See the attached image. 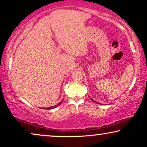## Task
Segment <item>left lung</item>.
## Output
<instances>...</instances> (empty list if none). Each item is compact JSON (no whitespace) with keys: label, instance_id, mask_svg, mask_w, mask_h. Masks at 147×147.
I'll use <instances>...</instances> for the list:
<instances>
[{"label":"left lung","instance_id":"8db88e82","mask_svg":"<svg viewBox=\"0 0 147 147\" xmlns=\"http://www.w3.org/2000/svg\"><path fill=\"white\" fill-rule=\"evenodd\" d=\"M90 100H91L92 102H94V103H96V104H99V103H98V102H96V101H94V100L93 99H92V98H90Z\"/></svg>","mask_w":147,"mask_h":147}]
</instances>
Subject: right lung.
<instances>
[{
	"label": "right lung",
	"mask_w": 147,
	"mask_h": 147,
	"mask_svg": "<svg viewBox=\"0 0 147 147\" xmlns=\"http://www.w3.org/2000/svg\"><path fill=\"white\" fill-rule=\"evenodd\" d=\"M62 102H63V101H61V102H59V104H57V105L53 106H51V107H49V108H46V109H47V110H51V109H53V108H56V107H57V106H59V105H61V104L62 103ZM43 109H45V108H43Z\"/></svg>",
	"instance_id": "right-lung-1"
}]
</instances>
